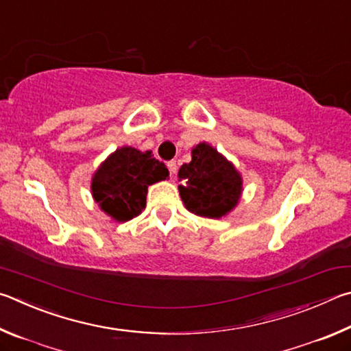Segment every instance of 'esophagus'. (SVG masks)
I'll list each match as a JSON object with an SVG mask.
<instances>
[{
    "instance_id": "esophagus-1",
    "label": "esophagus",
    "mask_w": 351,
    "mask_h": 351,
    "mask_svg": "<svg viewBox=\"0 0 351 351\" xmlns=\"http://www.w3.org/2000/svg\"><path fill=\"white\" fill-rule=\"evenodd\" d=\"M168 169H169V172H171L172 176L177 174V163H176V160H171V162H168Z\"/></svg>"
}]
</instances>
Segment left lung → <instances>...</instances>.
Segmentation results:
<instances>
[{
	"instance_id": "obj_1",
	"label": "left lung",
	"mask_w": 351,
	"mask_h": 351,
	"mask_svg": "<svg viewBox=\"0 0 351 351\" xmlns=\"http://www.w3.org/2000/svg\"><path fill=\"white\" fill-rule=\"evenodd\" d=\"M179 193L185 208L195 216L222 219L242 197L241 172L206 141L191 149V162L179 169Z\"/></svg>"
}]
</instances>
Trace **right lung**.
Masks as SVG:
<instances>
[{"instance_id": "right-lung-1", "label": "right lung", "mask_w": 351, "mask_h": 351, "mask_svg": "<svg viewBox=\"0 0 351 351\" xmlns=\"http://www.w3.org/2000/svg\"><path fill=\"white\" fill-rule=\"evenodd\" d=\"M169 179L166 166L132 146L115 149L101 162L90 180L98 208L115 222H128L145 210L147 186Z\"/></svg>"}]
</instances>
